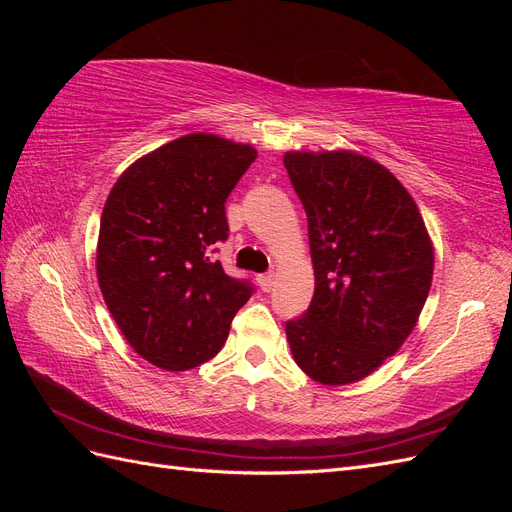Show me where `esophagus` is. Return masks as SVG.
<instances>
[{
    "label": "esophagus",
    "mask_w": 512,
    "mask_h": 512,
    "mask_svg": "<svg viewBox=\"0 0 512 512\" xmlns=\"http://www.w3.org/2000/svg\"><path fill=\"white\" fill-rule=\"evenodd\" d=\"M256 280H258V286L262 292H269L275 286V273H262L256 277Z\"/></svg>",
    "instance_id": "34e87169"
}]
</instances>
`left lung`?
Listing matches in <instances>:
<instances>
[{
	"mask_svg": "<svg viewBox=\"0 0 512 512\" xmlns=\"http://www.w3.org/2000/svg\"><path fill=\"white\" fill-rule=\"evenodd\" d=\"M307 213L316 290L286 322L292 359L327 386L367 378L393 356L427 301L433 243L401 181L356 151H286Z\"/></svg>",
	"mask_w": 512,
	"mask_h": 512,
	"instance_id": "left-lung-1",
	"label": "left lung"
}]
</instances>
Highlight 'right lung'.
I'll return each mask as SVG.
<instances>
[{"instance_id":"right-lung-1","label":"right lung","mask_w":512,"mask_h":512,"mask_svg":"<svg viewBox=\"0 0 512 512\" xmlns=\"http://www.w3.org/2000/svg\"><path fill=\"white\" fill-rule=\"evenodd\" d=\"M256 156L218 134H185L130 164L108 194L98 284L128 344L151 365L185 371L213 359L252 297V286L209 254L228 237L224 203Z\"/></svg>"}]
</instances>
